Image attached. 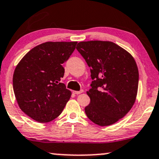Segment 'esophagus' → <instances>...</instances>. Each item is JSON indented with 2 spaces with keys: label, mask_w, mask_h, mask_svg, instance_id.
Instances as JSON below:
<instances>
[{
  "label": "esophagus",
  "mask_w": 159,
  "mask_h": 159,
  "mask_svg": "<svg viewBox=\"0 0 159 159\" xmlns=\"http://www.w3.org/2000/svg\"><path fill=\"white\" fill-rule=\"evenodd\" d=\"M84 92V89H81L80 91H73V93L74 94H76V95H78V94H81Z\"/></svg>",
  "instance_id": "1"
}]
</instances>
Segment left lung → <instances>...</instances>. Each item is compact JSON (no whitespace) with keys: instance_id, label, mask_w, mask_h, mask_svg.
<instances>
[{"instance_id":"8db88e82","label":"left lung","mask_w":159,"mask_h":159,"mask_svg":"<svg viewBox=\"0 0 159 159\" xmlns=\"http://www.w3.org/2000/svg\"><path fill=\"white\" fill-rule=\"evenodd\" d=\"M89 67L93 80L87 91L90 103L87 116L99 126L119 121L133 107L139 87V70L134 58L111 41L79 42L76 47Z\"/></svg>"}]
</instances>
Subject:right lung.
Masks as SVG:
<instances>
[{"instance_id": "obj_1", "label": "right lung", "mask_w": 159, "mask_h": 159, "mask_svg": "<svg viewBox=\"0 0 159 159\" xmlns=\"http://www.w3.org/2000/svg\"><path fill=\"white\" fill-rule=\"evenodd\" d=\"M77 41H48L23 57L13 74V89L19 107L29 117L47 123L61 113L72 93L61 83L62 64L73 52Z\"/></svg>"}]
</instances>
